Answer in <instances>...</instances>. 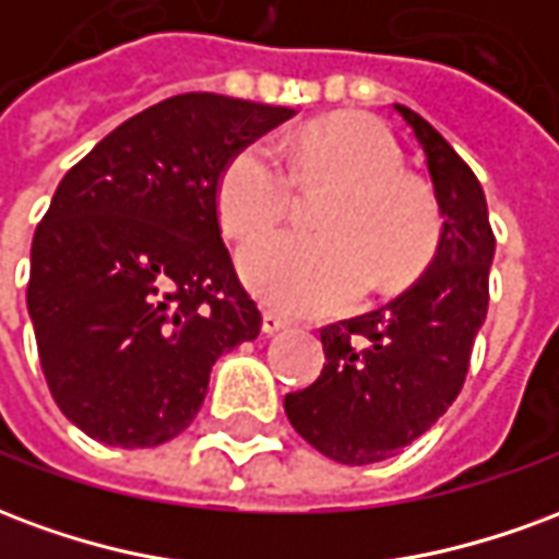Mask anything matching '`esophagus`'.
Instances as JSON below:
<instances>
[{
	"label": "esophagus",
	"instance_id": "obj_1",
	"mask_svg": "<svg viewBox=\"0 0 559 559\" xmlns=\"http://www.w3.org/2000/svg\"><path fill=\"white\" fill-rule=\"evenodd\" d=\"M281 329H287V320L281 314H275V311H263V332H266V335H275Z\"/></svg>",
	"mask_w": 559,
	"mask_h": 559
}]
</instances>
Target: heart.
<instances>
[{
    "instance_id": "heart-1",
    "label": "heart",
    "mask_w": 559,
    "mask_h": 559,
    "mask_svg": "<svg viewBox=\"0 0 559 559\" xmlns=\"http://www.w3.org/2000/svg\"><path fill=\"white\" fill-rule=\"evenodd\" d=\"M254 140L218 176V221L233 239L275 227L302 188L335 185L314 218L320 233H272L245 248L248 287L284 314H335L362 299L404 290L431 266L440 245V209L404 173L395 138L374 119H320L284 143Z\"/></svg>"
}]
</instances>
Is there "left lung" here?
Listing matches in <instances>:
<instances>
[{"label":"left lung","mask_w":559,"mask_h":559,"mask_svg":"<svg viewBox=\"0 0 559 559\" xmlns=\"http://www.w3.org/2000/svg\"><path fill=\"white\" fill-rule=\"evenodd\" d=\"M395 110L425 152L443 218L437 254L395 302L320 329L323 371L284 399L293 428L350 467L386 461L452 407L488 314L493 233L479 179L419 114Z\"/></svg>","instance_id":"obj_1"}]
</instances>
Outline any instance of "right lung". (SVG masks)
I'll list each match as a JSON object with an SVG mask.
<instances>
[{
  "label": "right lung",
  "mask_w": 559,
  "mask_h": 559,
  "mask_svg": "<svg viewBox=\"0 0 559 559\" xmlns=\"http://www.w3.org/2000/svg\"><path fill=\"white\" fill-rule=\"evenodd\" d=\"M290 107L185 92L78 160L32 239L29 305L59 411L92 440L148 449L203 407L221 353L260 311L221 239L218 176Z\"/></svg>",
  "instance_id": "add662e5"
}]
</instances>
